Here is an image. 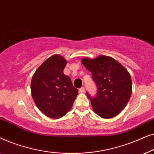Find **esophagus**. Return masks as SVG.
<instances>
[{
	"instance_id": "esophagus-1",
	"label": "esophagus",
	"mask_w": 154,
	"mask_h": 154,
	"mask_svg": "<svg viewBox=\"0 0 154 154\" xmlns=\"http://www.w3.org/2000/svg\"><path fill=\"white\" fill-rule=\"evenodd\" d=\"M79 92H81V93H83V92H85V88L84 87H82L79 89Z\"/></svg>"
}]
</instances>
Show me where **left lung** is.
Here are the masks:
<instances>
[{
    "label": "left lung",
    "mask_w": 154,
    "mask_h": 154,
    "mask_svg": "<svg viewBox=\"0 0 154 154\" xmlns=\"http://www.w3.org/2000/svg\"><path fill=\"white\" fill-rule=\"evenodd\" d=\"M84 66L92 73L97 88L95 97L87 93L94 113L103 119H111L123 111L132 94V80L123 65L109 56L83 58Z\"/></svg>",
    "instance_id": "left-lung-1"
}]
</instances>
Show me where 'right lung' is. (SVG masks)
Returning <instances> with one entry per match:
<instances>
[{
	"instance_id": "add662e5",
	"label": "right lung",
	"mask_w": 154,
	"mask_h": 154,
	"mask_svg": "<svg viewBox=\"0 0 154 154\" xmlns=\"http://www.w3.org/2000/svg\"><path fill=\"white\" fill-rule=\"evenodd\" d=\"M67 61L59 54L48 58L35 71L31 96L39 110L51 119H60L71 109L79 90L63 71Z\"/></svg>"
}]
</instances>
